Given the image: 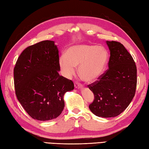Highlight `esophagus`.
<instances>
[{"instance_id": "obj_1", "label": "esophagus", "mask_w": 149, "mask_h": 149, "mask_svg": "<svg viewBox=\"0 0 149 149\" xmlns=\"http://www.w3.org/2000/svg\"><path fill=\"white\" fill-rule=\"evenodd\" d=\"M74 87H75V88H76V89L79 90V89L82 88V87H83V86H82V85L81 84L79 83V82H75Z\"/></svg>"}]
</instances>
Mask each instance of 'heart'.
I'll return each instance as SVG.
<instances>
[{"label": "heart", "mask_w": 149, "mask_h": 149, "mask_svg": "<svg viewBox=\"0 0 149 149\" xmlns=\"http://www.w3.org/2000/svg\"><path fill=\"white\" fill-rule=\"evenodd\" d=\"M109 53L102 46L81 43L67 49L65 55L58 59V67L65 78L70 79L78 68L80 79L87 83H92L100 79L108 65Z\"/></svg>", "instance_id": "obj_1"}]
</instances>
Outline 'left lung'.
<instances>
[{
	"instance_id": "8db88e82",
	"label": "left lung",
	"mask_w": 149,
	"mask_h": 149,
	"mask_svg": "<svg viewBox=\"0 0 149 149\" xmlns=\"http://www.w3.org/2000/svg\"><path fill=\"white\" fill-rule=\"evenodd\" d=\"M106 43L110 52L109 69L88 88L94 94L90 109L96 116L107 118L119 115L132 101L136 86V67L121 43Z\"/></svg>"
}]
</instances>
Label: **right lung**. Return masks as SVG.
I'll return each mask as SVG.
<instances>
[{"label":"right lung","instance_id":"right-lung-1","mask_svg":"<svg viewBox=\"0 0 149 149\" xmlns=\"http://www.w3.org/2000/svg\"><path fill=\"white\" fill-rule=\"evenodd\" d=\"M58 71V49L53 41L27 47L17 60L14 69L16 95L33 119L49 121L62 113L64 95L74 89V84Z\"/></svg>","mask_w":149,"mask_h":149}]
</instances>
